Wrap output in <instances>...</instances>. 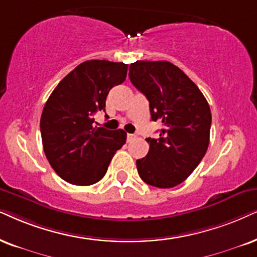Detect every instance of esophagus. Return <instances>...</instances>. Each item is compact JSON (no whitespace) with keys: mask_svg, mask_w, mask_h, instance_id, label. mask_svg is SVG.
I'll return each mask as SVG.
<instances>
[{"mask_svg":"<svg viewBox=\"0 0 257 257\" xmlns=\"http://www.w3.org/2000/svg\"><path fill=\"white\" fill-rule=\"evenodd\" d=\"M135 139H136V135L135 134H126V141H128V142L134 141Z\"/></svg>","mask_w":257,"mask_h":257,"instance_id":"obj_1","label":"esophagus"}]
</instances>
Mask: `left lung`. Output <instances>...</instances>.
Segmentation results:
<instances>
[{
    "instance_id": "obj_1",
    "label": "left lung",
    "mask_w": 257,
    "mask_h": 257,
    "mask_svg": "<svg viewBox=\"0 0 257 257\" xmlns=\"http://www.w3.org/2000/svg\"><path fill=\"white\" fill-rule=\"evenodd\" d=\"M129 78L147 97L152 121H160L158 139L148 138V154L136 160L146 184L170 188L186 180L209 147L211 110L201 91L170 61H135Z\"/></svg>"
}]
</instances>
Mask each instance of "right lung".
Returning a JSON list of instances; mask_svg holds the SVG:
<instances>
[{
	"label": "right lung",
	"instance_id": "right-lung-1",
	"mask_svg": "<svg viewBox=\"0 0 257 257\" xmlns=\"http://www.w3.org/2000/svg\"><path fill=\"white\" fill-rule=\"evenodd\" d=\"M128 65L108 60L79 64L58 84L40 119L42 146L61 179L87 186L104 177L126 133L95 126L93 115L105 110L109 91L125 80Z\"/></svg>",
	"mask_w": 257,
	"mask_h": 257
}]
</instances>
